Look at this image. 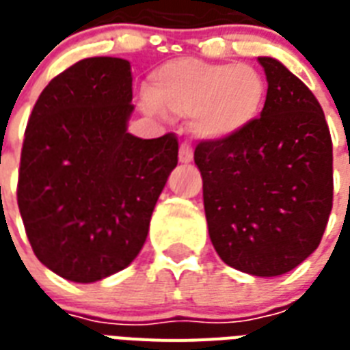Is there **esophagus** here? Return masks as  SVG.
Returning a JSON list of instances; mask_svg holds the SVG:
<instances>
[{
  "mask_svg": "<svg viewBox=\"0 0 350 350\" xmlns=\"http://www.w3.org/2000/svg\"><path fill=\"white\" fill-rule=\"evenodd\" d=\"M192 147L189 145V143H181L180 145V161L181 163H191L192 161Z\"/></svg>",
  "mask_w": 350,
  "mask_h": 350,
  "instance_id": "1",
  "label": "esophagus"
}]
</instances>
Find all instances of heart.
Wrapping results in <instances>:
<instances>
[{
    "instance_id": "heart-1",
    "label": "heart",
    "mask_w": 350,
    "mask_h": 350,
    "mask_svg": "<svg viewBox=\"0 0 350 350\" xmlns=\"http://www.w3.org/2000/svg\"><path fill=\"white\" fill-rule=\"evenodd\" d=\"M265 96V79L250 65L180 57L152 70L143 107L192 116V132L216 142L243 132L260 116Z\"/></svg>"
}]
</instances>
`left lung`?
<instances>
[{
  "label": "left lung",
  "instance_id": "obj_1",
  "mask_svg": "<svg viewBox=\"0 0 350 350\" xmlns=\"http://www.w3.org/2000/svg\"><path fill=\"white\" fill-rule=\"evenodd\" d=\"M258 62L269 83L260 118L232 137L200 142L194 161L219 258L271 278L320 245L332 208V139L309 87L274 57Z\"/></svg>",
  "mask_w": 350,
  "mask_h": 350
}]
</instances>
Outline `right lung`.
<instances>
[{
  "instance_id": "right-lung-1",
  "label": "right lung",
  "mask_w": 350,
  "mask_h": 350,
  "mask_svg": "<svg viewBox=\"0 0 350 350\" xmlns=\"http://www.w3.org/2000/svg\"><path fill=\"white\" fill-rule=\"evenodd\" d=\"M131 63L87 57L57 74L25 131L18 207L38 260L76 283L100 282L139 254L178 165V137L126 132Z\"/></svg>"
}]
</instances>
